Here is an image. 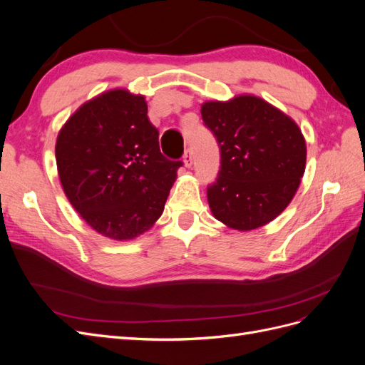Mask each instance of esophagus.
<instances>
[{
	"instance_id": "obj_1",
	"label": "esophagus",
	"mask_w": 365,
	"mask_h": 365,
	"mask_svg": "<svg viewBox=\"0 0 365 365\" xmlns=\"http://www.w3.org/2000/svg\"><path fill=\"white\" fill-rule=\"evenodd\" d=\"M182 161H184V165H185V168H192V164H193V157H192V152H190L189 149H187V150L184 152Z\"/></svg>"
}]
</instances>
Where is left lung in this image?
I'll list each match as a JSON object with an SVG mask.
<instances>
[{"label": "left lung", "instance_id": "1", "mask_svg": "<svg viewBox=\"0 0 365 365\" xmlns=\"http://www.w3.org/2000/svg\"><path fill=\"white\" fill-rule=\"evenodd\" d=\"M201 115L220 150L217 180L207 189L213 216L239 231L267 225L289 205L304 173L300 128L251 94L205 102Z\"/></svg>", "mask_w": 365, "mask_h": 365}]
</instances>
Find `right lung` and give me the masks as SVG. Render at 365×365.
<instances>
[{
	"label": "right lung",
	"mask_w": 365,
	"mask_h": 365,
	"mask_svg": "<svg viewBox=\"0 0 365 365\" xmlns=\"http://www.w3.org/2000/svg\"><path fill=\"white\" fill-rule=\"evenodd\" d=\"M56 164L73 208L114 240L135 239L157 222L182 165L161 155L145 96L123 88L98 94L65 121Z\"/></svg>",
	"instance_id": "right-lung-1"
}]
</instances>
